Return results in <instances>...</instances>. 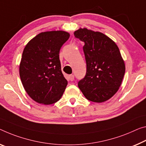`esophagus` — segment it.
I'll return each instance as SVG.
<instances>
[{
  "mask_svg": "<svg viewBox=\"0 0 146 146\" xmlns=\"http://www.w3.org/2000/svg\"><path fill=\"white\" fill-rule=\"evenodd\" d=\"M68 79L70 80V81H73L74 80V76L72 75V74L68 75Z\"/></svg>",
  "mask_w": 146,
  "mask_h": 146,
  "instance_id": "1",
  "label": "esophagus"
}]
</instances>
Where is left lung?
I'll use <instances>...</instances> for the list:
<instances>
[{
    "mask_svg": "<svg viewBox=\"0 0 146 146\" xmlns=\"http://www.w3.org/2000/svg\"><path fill=\"white\" fill-rule=\"evenodd\" d=\"M84 42L86 75L78 87L87 100L103 102L117 93L125 72L124 60L116 44L98 31L80 28L74 33Z\"/></svg>",
    "mask_w": 146,
    "mask_h": 146,
    "instance_id": "left-lung-1",
    "label": "left lung"
}]
</instances>
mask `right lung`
<instances>
[{
	"label": "right lung",
	"instance_id": "add662e5",
	"mask_svg": "<svg viewBox=\"0 0 146 146\" xmlns=\"http://www.w3.org/2000/svg\"><path fill=\"white\" fill-rule=\"evenodd\" d=\"M69 37L64 31L42 32L25 47L19 76L25 90L35 102L49 105L61 98L68 82L61 71L59 51Z\"/></svg>",
	"mask_w": 146,
	"mask_h": 146
}]
</instances>
